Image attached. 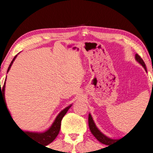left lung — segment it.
Segmentation results:
<instances>
[{
    "label": "left lung",
    "mask_w": 153,
    "mask_h": 153,
    "mask_svg": "<svg viewBox=\"0 0 153 153\" xmlns=\"http://www.w3.org/2000/svg\"><path fill=\"white\" fill-rule=\"evenodd\" d=\"M135 59H136V61H138L139 64H141V65L143 66V67L144 68V69L146 72V65H145V63L143 62L142 58H141L138 54L135 55ZM152 85H153V83H152ZM88 121H89V129H90L91 132H92V135H93L96 138V139L98 140V141H99L100 142L104 143V144L109 145L110 143L115 142V141H116V140L115 139H111V138L106 137V135H104V134H103L102 132H101V131L97 128L96 125H95V123H94L93 119H92L90 114H89V120H88Z\"/></svg>",
    "instance_id": "8db88e82"
}]
</instances>
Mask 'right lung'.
Listing matches in <instances>:
<instances>
[{
  "label": "right lung",
  "instance_id": "1",
  "mask_svg": "<svg viewBox=\"0 0 153 153\" xmlns=\"http://www.w3.org/2000/svg\"><path fill=\"white\" fill-rule=\"evenodd\" d=\"M16 57H17V55H15V56L14 57L13 60L12 61L10 67H9V68H8L7 72H8L9 70H10L11 66H12V63H13V61H15V59L16 58ZM4 89H5V82H4V86H3L2 87H1V86H0V102H1V100H3V101L4 102V104L6 105V107H7V104H6V101H5V98H4ZM71 106L72 105L66 107L65 109H63V110L61 111L59 114H58V115L56 117L55 121H54L53 124H52V126H51V127L49 128L47 131H46V132H41V133H38V132H24V131L21 130H21L22 131V132H24L26 135H28L29 137L32 138V139H33L35 141H36L37 142H38V143H44V145H48L49 143H52V141L55 139V138L57 137V135H58V133H59L60 129H61V121H62V118H64V115H66V113H67V111L69 110V108L71 107ZM7 111H8V109H7ZM9 114H10V112H9ZM10 116H11V115H10ZM11 118H12V116H11ZM15 124H16V123H15Z\"/></svg>",
  "mask_w": 153,
  "mask_h": 153
}]
</instances>
